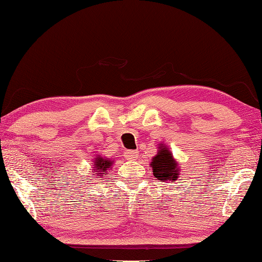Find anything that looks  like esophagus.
Segmentation results:
<instances>
[{
	"label": "esophagus",
	"mask_w": 262,
	"mask_h": 262,
	"mask_svg": "<svg viewBox=\"0 0 262 262\" xmlns=\"http://www.w3.org/2000/svg\"><path fill=\"white\" fill-rule=\"evenodd\" d=\"M125 156L128 160H135L137 157H139V152H137L136 150H128V151H126Z\"/></svg>",
	"instance_id": "34e87169"
}]
</instances>
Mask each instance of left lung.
I'll use <instances>...</instances> for the list:
<instances>
[{
    "mask_svg": "<svg viewBox=\"0 0 262 262\" xmlns=\"http://www.w3.org/2000/svg\"><path fill=\"white\" fill-rule=\"evenodd\" d=\"M150 165L156 179L159 180L160 182H167V181L174 182L175 180H178L181 173L177 160L173 158L172 152L164 145L160 146V150L152 158V163Z\"/></svg>",
    "mask_w": 262,
    "mask_h": 262,
    "instance_id": "obj_1",
    "label": "left lung"
}]
</instances>
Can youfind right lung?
<instances>
[{"instance_id":"1","label":"right lung","mask_w":262,"mask_h":262,"mask_svg":"<svg viewBox=\"0 0 262 262\" xmlns=\"http://www.w3.org/2000/svg\"><path fill=\"white\" fill-rule=\"evenodd\" d=\"M112 161L111 159H107V158H102V157H97L95 158L94 160V167H93V170L92 173H94L93 175H98V177H102L103 174H107L108 169H110L112 167Z\"/></svg>"}]
</instances>
